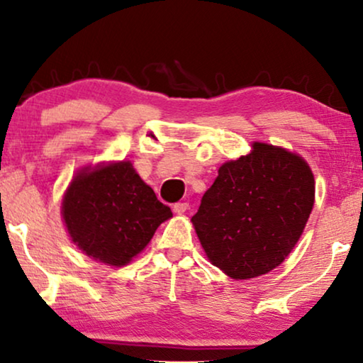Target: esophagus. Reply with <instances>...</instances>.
Wrapping results in <instances>:
<instances>
[{
  "label": "esophagus",
  "mask_w": 363,
  "mask_h": 363,
  "mask_svg": "<svg viewBox=\"0 0 363 363\" xmlns=\"http://www.w3.org/2000/svg\"><path fill=\"white\" fill-rule=\"evenodd\" d=\"M188 208H190V205H188L186 201H180V203H175V205H173V211H175L177 215H182V213H185Z\"/></svg>",
  "instance_id": "obj_1"
}]
</instances>
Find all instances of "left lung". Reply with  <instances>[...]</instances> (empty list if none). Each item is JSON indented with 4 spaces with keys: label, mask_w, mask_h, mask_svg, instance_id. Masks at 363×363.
<instances>
[{
    "label": "left lung",
    "mask_w": 363,
    "mask_h": 363,
    "mask_svg": "<svg viewBox=\"0 0 363 363\" xmlns=\"http://www.w3.org/2000/svg\"><path fill=\"white\" fill-rule=\"evenodd\" d=\"M314 193V175L299 155L256 142L251 153L220 167L191 221L213 264L233 279H251L292 251Z\"/></svg>",
    "instance_id": "left-lung-1"
}]
</instances>
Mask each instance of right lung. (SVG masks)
Here are the masks:
<instances>
[{
    "label": "right lung",
    "instance_id": "right-lung-1",
    "mask_svg": "<svg viewBox=\"0 0 363 363\" xmlns=\"http://www.w3.org/2000/svg\"><path fill=\"white\" fill-rule=\"evenodd\" d=\"M62 218L79 250L104 264L123 266L172 218V210L130 162H118L77 173L64 196Z\"/></svg>",
    "mask_w": 363,
    "mask_h": 363
}]
</instances>
